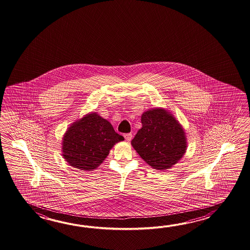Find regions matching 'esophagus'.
Wrapping results in <instances>:
<instances>
[{
    "instance_id": "esophagus-1",
    "label": "esophagus",
    "mask_w": 250,
    "mask_h": 250,
    "mask_svg": "<svg viewBox=\"0 0 250 250\" xmlns=\"http://www.w3.org/2000/svg\"><path fill=\"white\" fill-rule=\"evenodd\" d=\"M124 138L127 140V142H129V141L132 139V134H131V133L124 134Z\"/></svg>"
}]
</instances>
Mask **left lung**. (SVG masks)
<instances>
[{
    "instance_id": "obj_1",
    "label": "left lung",
    "mask_w": 250,
    "mask_h": 250,
    "mask_svg": "<svg viewBox=\"0 0 250 250\" xmlns=\"http://www.w3.org/2000/svg\"><path fill=\"white\" fill-rule=\"evenodd\" d=\"M142 127L131 141L140 157L155 170L170 169L186 153L184 129L170 112L151 109L141 116Z\"/></svg>"
}]
</instances>
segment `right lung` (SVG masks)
Listing matches in <instances>:
<instances>
[{
	"label": "right lung",
	"instance_id": "add662e5",
	"mask_svg": "<svg viewBox=\"0 0 250 250\" xmlns=\"http://www.w3.org/2000/svg\"><path fill=\"white\" fill-rule=\"evenodd\" d=\"M124 138L96 112L88 113L70 125L64 134L62 156L70 166L82 170L96 169L115 144Z\"/></svg>",
	"mask_w": 250,
	"mask_h": 250
}]
</instances>
